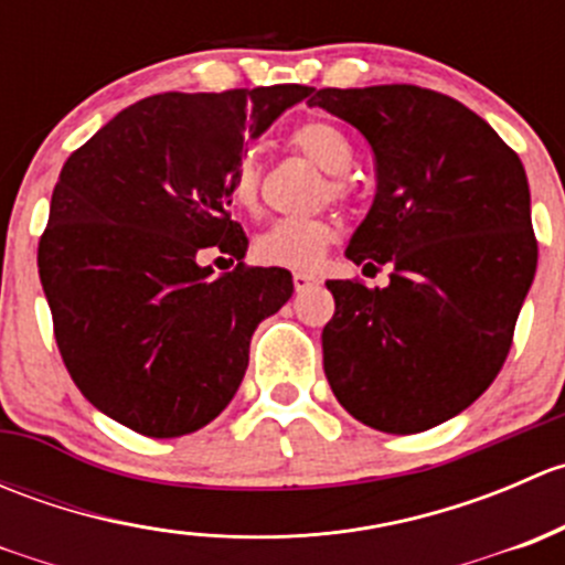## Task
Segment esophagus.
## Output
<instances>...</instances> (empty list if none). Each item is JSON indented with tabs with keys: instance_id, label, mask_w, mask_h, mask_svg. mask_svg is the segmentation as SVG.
I'll list each match as a JSON object with an SVG mask.
<instances>
[{
	"instance_id": "34e87169",
	"label": "esophagus",
	"mask_w": 565,
	"mask_h": 565,
	"mask_svg": "<svg viewBox=\"0 0 565 565\" xmlns=\"http://www.w3.org/2000/svg\"><path fill=\"white\" fill-rule=\"evenodd\" d=\"M292 284H295V289H298V292H306V289L315 287L317 278H315V276H309V273H295V276H292Z\"/></svg>"
}]
</instances>
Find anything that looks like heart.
Segmentation results:
<instances>
[{
	"label": "heart",
	"mask_w": 565,
	"mask_h": 565,
	"mask_svg": "<svg viewBox=\"0 0 565 565\" xmlns=\"http://www.w3.org/2000/svg\"><path fill=\"white\" fill-rule=\"evenodd\" d=\"M289 147L303 152L322 172H328L322 188H319V196L335 199V202H344L350 196V180L344 172L355 161V150H352L344 130L324 122V119H309L289 134ZM259 182L262 174L254 158H237L230 172V182H226L232 204L246 210V213H254L256 204H259ZM335 237H339V226L328 215L278 218L256 235L254 259L270 267L311 270L322 262L324 250L333 246Z\"/></svg>",
	"instance_id": "b5f03b06"
}]
</instances>
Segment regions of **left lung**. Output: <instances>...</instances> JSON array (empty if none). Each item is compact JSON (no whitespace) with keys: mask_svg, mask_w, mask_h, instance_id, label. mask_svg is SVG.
<instances>
[{"mask_svg":"<svg viewBox=\"0 0 565 565\" xmlns=\"http://www.w3.org/2000/svg\"><path fill=\"white\" fill-rule=\"evenodd\" d=\"M363 134L377 196L352 235L355 265L391 284L328 281L324 377L341 407L415 435L470 407L509 358L539 243L520 156L459 100L415 84L315 89L306 100Z\"/></svg>","mask_w":565,"mask_h":565,"instance_id":"8db88e82","label":"left lung"}]
</instances>
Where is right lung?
<instances>
[{
  "instance_id": "add662e5",
  "label": "right lung",
  "mask_w": 565,
  "mask_h": 565,
  "mask_svg": "<svg viewBox=\"0 0 565 565\" xmlns=\"http://www.w3.org/2000/svg\"><path fill=\"white\" fill-rule=\"evenodd\" d=\"M311 93L276 84L163 93L106 122L62 167L38 267L67 374L89 404L147 437L218 418L256 324L292 298V273L248 267L230 172L248 139ZM215 247L221 277L195 256Z\"/></svg>"
}]
</instances>
